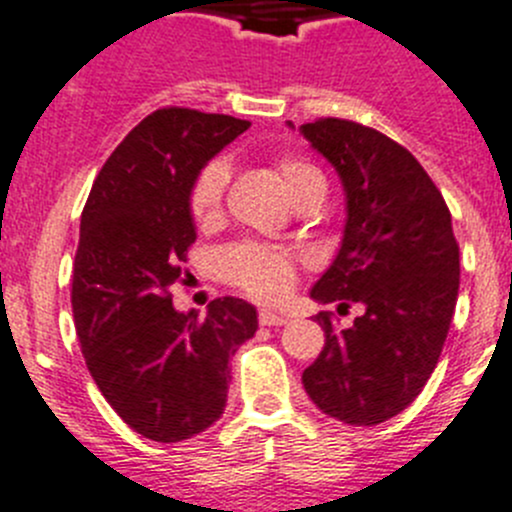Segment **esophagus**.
<instances>
[{"label":"esophagus","instance_id":"1","mask_svg":"<svg viewBox=\"0 0 512 512\" xmlns=\"http://www.w3.org/2000/svg\"><path fill=\"white\" fill-rule=\"evenodd\" d=\"M260 323H262V326H285V323H288V318H285L283 313H275V310L262 308L260 310Z\"/></svg>","mask_w":512,"mask_h":512}]
</instances>
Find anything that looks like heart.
<instances>
[{
  "instance_id": "obj_1",
  "label": "heart",
  "mask_w": 512,
  "mask_h": 512,
  "mask_svg": "<svg viewBox=\"0 0 512 512\" xmlns=\"http://www.w3.org/2000/svg\"><path fill=\"white\" fill-rule=\"evenodd\" d=\"M278 174L295 204L326 194V176L321 169L300 156H283L278 161ZM229 169L224 159H212L189 189V212L199 227H209L222 214L224 189H227ZM219 267L224 278L242 288L245 293L260 300H275L288 293L293 283L295 265L293 255L283 247L257 245V242H240L224 247L219 255Z\"/></svg>"
}]
</instances>
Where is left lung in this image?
<instances>
[{
	"label": "left lung",
	"instance_id": "left-lung-1",
	"mask_svg": "<svg viewBox=\"0 0 512 512\" xmlns=\"http://www.w3.org/2000/svg\"><path fill=\"white\" fill-rule=\"evenodd\" d=\"M300 133L346 194L341 250L310 298L364 308L351 328L315 315L326 346L303 386L328 417L374 427L404 412L437 366L460 290V247L442 194L407 148L343 118Z\"/></svg>",
	"mask_w": 512,
	"mask_h": 512
}]
</instances>
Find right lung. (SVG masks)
Returning <instances> with one entry per match:
<instances>
[{
    "label": "right lung",
    "mask_w": 512,
    "mask_h": 512,
    "mask_svg": "<svg viewBox=\"0 0 512 512\" xmlns=\"http://www.w3.org/2000/svg\"><path fill=\"white\" fill-rule=\"evenodd\" d=\"M247 128L219 113L154 111L108 156L80 217L70 298L85 364L118 417L154 442L222 417L229 356L257 331L245 300H212L199 321L169 293L197 240L191 181Z\"/></svg>",
    "instance_id": "obj_1"
}]
</instances>
